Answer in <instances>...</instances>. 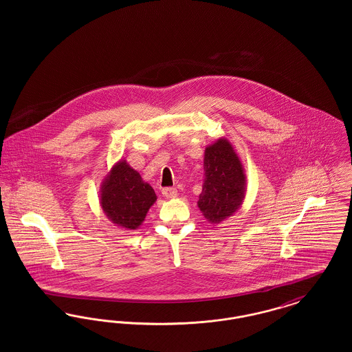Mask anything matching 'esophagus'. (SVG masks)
Here are the masks:
<instances>
[{
  "label": "esophagus",
  "instance_id": "esophagus-1",
  "mask_svg": "<svg viewBox=\"0 0 352 352\" xmlns=\"http://www.w3.org/2000/svg\"><path fill=\"white\" fill-rule=\"evenodd\" d=\"M177 188H174V187H165V188H162V195L164 197H166V198H175L177 197Z\"/></svg>",
  "mask_w": 352,
  "mask_h": 352
}]
</instances>
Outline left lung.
<instances>
[{"mask_svg": "<svg viewBox=\"0 0 352 352\" xmlns=\"http://www.w3.org/2000/svg\"><path fill=\"white\" fill-rule=\"evenodd\" d=\"M203 164L206 178L198 207L208 223L219 224L241 207L247 192L245 171L226 137L206 146Z\"/></svg>", "mask_w": 352, "mask_h": 352, "instance_id": "left-lung-1", "label": "left lung"}]
</instances>
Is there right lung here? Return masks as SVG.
<instances>
[{
  "instance_id": "right-lung-1",
  "label": "right lung",
  "mask_w": 352,
  "mask_h": 352,
  "mask_svg": "<svg viewBox=\"0 0 352 352\" xmlns=\"http://www.w3.org/2000/svg\"><path fill=\"white\" fill-rule=\"evenodd\" d=\"M99 201L102 212L115 226L133 231L145 220L157 195L126 160H120L104 177Z\"/></svg>"
}]
</instances>
